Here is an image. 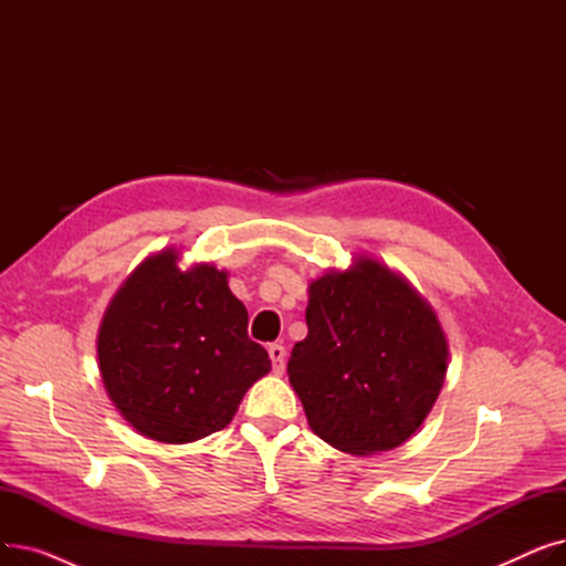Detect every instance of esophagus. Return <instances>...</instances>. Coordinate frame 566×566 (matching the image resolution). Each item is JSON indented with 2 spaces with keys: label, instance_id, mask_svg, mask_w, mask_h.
<instances>
[{
  "label": "esophagus",
  "instance_id": "esophagus-1",
  "mask_svg": "<svg viewBox=\"0 0 566 566\" xmlns=\"http://www.w3.org/2000/svg\"><path fill=\"white\" fill-rule=\"evenodd\" d=\"M268 355H271V360H273V371L282 374L284 371V355H286L284 346L282 344H271V346H268Z\"/></svg>",
  "mask_w": 566,
  "mask_h": 566
}]
</instances>
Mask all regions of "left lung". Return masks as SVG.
I'll return each mask as SVG.
<instances>
[{"mask_svg":"<svg viewBox=\"0 0 566 566\" xmlns=\"http://www.w3.org/2000/svg\"><path fill=\"white\" fill-rule=\"evenodd\" d=\"M307 337L289 380L312 431L348 454L399 448L424 422L448 371L433 310L371 259L310 284Z\"/></svg>","mask_w":566,"mask_h":566,"instance_id":"obj_1","label":"left lung"}]
</instances>
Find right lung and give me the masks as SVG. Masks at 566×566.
<instances>
[{
  "label": "right lung",
  "instance_id": "right-lung-1",
  "mask_svg": "<svg viewBox=\"0 0 566 566\" xmlns=\"http://www.w3.org/2000/svg\"><path fill=\"white\" fill-rule=\"evenodd\" d=\"M148 256L112 298L98 333L105 390L144 436L184 444L224 429L271 358L248 335L227 273Z\"/></svg>",
  "mask_w": 566,
  "mask_h": 566
}]
</instances>
